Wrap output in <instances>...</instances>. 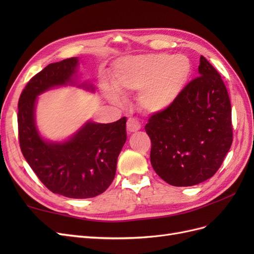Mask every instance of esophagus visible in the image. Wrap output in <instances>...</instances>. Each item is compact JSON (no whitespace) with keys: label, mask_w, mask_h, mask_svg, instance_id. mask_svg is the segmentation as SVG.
<instances>
[{"label":"esophagus","mask_w":254,"mask_h":254,"mask_svg":"<svg viewBox=\"0 0 254 254\" xmlns=\"http://www.w3.org/2000/svg\"><path fill=\"white\" fill-rule=\"evenodd\" d=\"M126 127H127V131H128V133L135 132V131H137V130H140V129H141L140 123L137 122V121H135L134 119H129V120L127 121V125H126Z\"/></svg>","instance_id":"esophagus-1"}]
</instances>
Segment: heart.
Returning a JSON list of instances; mask_svg holds the SVG:
<instances>
[{"label":"heart","instance_id":"obj_1","mask_svg":"<svg viewBox=\"0 0 254 254\" xmlns=\"http://www.w3.org/2000/svg\"><path fill=\"white\" fill-rule=\"evenodd\" d=\"M191 74V64L184 55L149 53L127 57L114 65L107 92L112 103L122 102L121 94L136 93L140 109L149 115L171 109L182 95Z\"/></svg>","mask_w":254,"mask_h":254}]
</instances>
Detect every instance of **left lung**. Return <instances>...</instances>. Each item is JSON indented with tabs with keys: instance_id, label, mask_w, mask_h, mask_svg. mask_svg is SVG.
<instances>
[{
	"instance_id": "1",
	"label": "left lung",
	"mask_w": 254,
	"mask_h": 254,
	"mask_svg": "<svg viewBox=\"0 0 254 254\" xmlns=\"http://www.w3.org/2000/svg\"><path fill=\"white\" fill-rule=\"evenodd\" d=\"M199 77L167 111L151 115L150 163L174 187H191L218 171L232 144L231 104L220 75L203 56Z\"/></svg>"
}]
</instances>
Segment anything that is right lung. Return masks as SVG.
Listing matches in <instances>:
<instances>
[{"label": "right lung", "mask_w": 254, "mask_h": 254, "mask_svg": "<svg viewBox=\"0 0 254 254\" xmlns=\"http://www.w3.org/2000/svg\"><path fill=\"white\" fill-rule=\"evenodd\" d=\"M79 58L50 64L23 90L18 104L19 140L23 156L38 178L51 191L67 198L95 197L112 183L120 152L124 146L126 118L102 124L87 121L71 136L51 141L36 122L38 96L58 87H76L95 92L93 83L80 81Z\"/></svg>", "instance_id": "1"}]
</instances>
